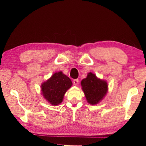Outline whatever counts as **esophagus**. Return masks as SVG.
I'll return each instance as SVG.
<instances>
[{
    "mask_svg": "<svg viewBox=\"0 0 146 146\" xmlns=\"http://www.w3.org/2000/svg\"><path fill=\"white\" fill-rule=\"evenodd\" d=\"M73 83H74V85H77L78 84V79H75V80H73Z\"/></svg>",
    "mask_w": 146,
    "mask_h": 146,
    "instance_id": "obj_1",
    "label": "esophagus"
}]
</instances>
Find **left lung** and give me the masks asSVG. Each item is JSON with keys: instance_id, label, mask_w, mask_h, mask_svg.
Instances as JSON below:
<instances>
[{"instance_id": "left-lung-1", "label": "left lung", "mask_w": 146, "mask_h": 146, "mask_svg": "<svg viewBox=\"0 0 146 146\" xmlns=\"http://www.w3.org/2000/svg\"><path fill=\"white\" fill-rule=\"evenodd\" d=\"M81 85L88 102L91 105L98 104L107 92V82L98 78L91 72L88 74L86 78L83 79Z\"/></svg>"}]
</instances>
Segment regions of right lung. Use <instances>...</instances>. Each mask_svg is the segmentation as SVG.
<instances>
[{"mask_svg": "<svg viewBox=\"0 0 146 146\" xmlns=\"http://www.w3.org/2000/svg\"><path fill=\"white\" fill-rule=\"evenodd\" d=\"M72 83L70 79L60 71L55 73L47 81L41 85L42 94L53 105L62 102L63 97Z\"/></svg>", "mask_w": 146, "mask_h": 146, "instance_id": "right-lung-1", "label": "right lung"}]
</instances>
